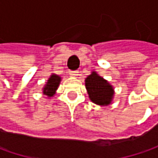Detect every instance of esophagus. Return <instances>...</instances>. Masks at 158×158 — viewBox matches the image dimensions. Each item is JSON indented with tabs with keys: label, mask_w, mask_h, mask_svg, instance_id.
<instances>
[{
	"label": "esophagus",
	"mask_w": 158,
	"mask_h": 158,
	"mask_svg": "<svg viewBox=\"0 0 158 158\" xmlns=\"http://www.w3.org/2000/svg\"><path fill=\"white\" fill-rule=\"evenodd\" d=\"M77 71H69V75L70 76H74V77H76V76H77Z\"/></svg>",
	"instance_id": "34e87169"
}]
</instances>
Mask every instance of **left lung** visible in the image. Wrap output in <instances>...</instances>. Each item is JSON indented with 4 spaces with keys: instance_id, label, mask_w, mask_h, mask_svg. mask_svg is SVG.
Instances as JSON below:
<instances>
[{
    "instance_id": "8db88e82",
    "label": "left lung",
    "mask_w": 158,
    "mask_h": 158,
    "mask_svg": "<svg viewBox=\"0 0 158 158\" xmlns=\"http://www.w3.org/2000/svg\"><path fill=\"white\" fill-rule=\"evenodd\" d=\"M85 87L92 103L100 106H107L112 104L114 98V89L112 84L96 71H92L85 78Z\"/></svg>"
}]
</instances>
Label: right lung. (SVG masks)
Instances as JSON below:
<instances>
[{"label":"right lung","mask_w":158,"mask_h":158,"mask_svg":"<svg viewBox=\"0 0 158 158\" xmlns=\"http://www.w3.org/2000/svg\"><path fill=\"white\" fill-rule=\"evenodd\" d=\"M61 81V77L58 76L56 74H52L50 77L48 78L47 82L45 84V86L43 87V94L47 96L48 98L53 97L56 94V90L58 89V87Z\"/></svg>","instance_id":"obj_1"}]
</instances>
